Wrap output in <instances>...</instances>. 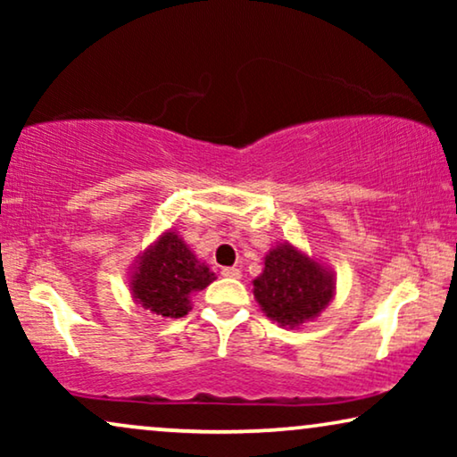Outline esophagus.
Wrapping results in <instances>:
<instances>
[{
  "mask_svg": "<svg viewBox=\"0 0 457 457\" xmlns=\"http://www.w3.org/2000/svg\"><path fill=\"white\" fill-rule=\"evenodd\" d=\"M220 274H222V277H228V278H239L241 270H239V268H222Z\"/></svg>",
  "mask_w": 457,
  "mask_h": 457,
  "instance_id": "34e87169",
  "label": "esophagus"
}]
</instances>
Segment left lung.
Segmentation results:
<instances>
[{
  "mask_svg": "<svg viewBox=\"0 0 457 457\" xmlns=\"http://www.w3.org/2000/svg\"><path fill=\"white\" fill-rule=\"evenodd\" d=\"M333 289V277L289 243L266 255L264 272L253 280L262 310L283 327L316 318L328 305Z\"/></svg>",
  "mask_w": 457,
  "mask_h": 457,
  "instance_id": "8db88e82",
  "label": "left lung"
}]
</instances>
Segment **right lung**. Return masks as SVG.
Here are the masks:
<instances>
[{
	"label": "right lung",
	"mask_w": 457,
	"mask_h": 457,
	"mask_svg": "<svg viewBox=\"0 0 457 457\" xmlns=\"http://www.w3.org/2000/svg\"><path fill=\"white\" fill-rule=\"evenodd\" d=\"M214 274L197 262L179 235L166 233L141 258L133 277V295L149 312L180 318L189 312V295L205 289Z\"/></svg>",
	"instance_id": "obj_1"
}]
</instances>
